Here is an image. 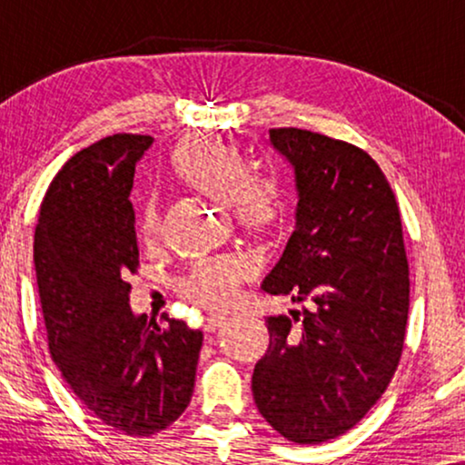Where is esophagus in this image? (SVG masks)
I'll return each instance as SVG.
<instances>
[{
	"mask_svg": "<svg viewBox=\"0 0 465 465\" xmlns=\"http://www.w3.org/2000/svg\"><path fill=\"white\" fill-rule=\"evenodd\" d=\"M224 322H226L224 313H209L205 317V330L207 332H215V330H218Z\"/></svg>",
	"mask_w": 465,
	"mask_h": 465,
	"instance_id": "obj_1",
	"label": "esophagus"
}]
</instances>
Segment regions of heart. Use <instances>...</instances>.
I'll return each mask as SVG.
<instances>
[{"label": "heart", "mask_w": 465, "mask_h": 465, "mask_svg": "<svg viewBox=\"0 0 465 465\" xmlns=\"http://www.w3.org/2000/svg\"><path fill=\"white\" fill-rule=\"evenodd\" d=\"M173 171L188 186L232 205L234 218L250 231H266L283 209V190L271 171H250L237 145L215 137H194L173 152ZM161 232V213L154 199L145 201L139 218V237L145 243ZM258 271V260L245 252H228L194 260L177 290L199 307L220 309L239 296L241 285Z\"/></svg>", "instance_id": "obj_1"}]
</instances>
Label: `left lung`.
Wrapping results in <instances>:
<instances>
[{"label":"left lung","instance_id":"1","mask_svg":"<svg viewBox=\"0 0 465 465\" xmlns=\"http://www.w3.org/2000/svg\"><path fill=\"white\" fill-rule=\"evenodd\" d=\"M269 135L294 169L298 205L296 231L262 290L311 309L266 317L271 342L252 391L283 438L320 444L351 430L396 372L409 260L396 196L364 150L292 126Z\"/></svg>","mask_w":465,"mask_h":465}]
</instances>
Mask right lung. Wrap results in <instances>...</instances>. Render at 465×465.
Segmentation results:
<instances>
[{
    "instance_id": "obj_1",
    "label": "right lung",
    "mask_w": 465,
    "mask_h": 465,
    "mask_svg": "<svg viewBox=\"0 0 465 465\" xmlns=\"http://www.w3.org/2000/svg\"><path fill=\"white\" fill-rule=\"evenodd\" d=\"M150 135H118L80 150L50 182L34 262L48 349L61 377L107 428L152 436L193 398L201 330L148 322L129 307L139 247L129 201Z\"/></svg>"
}]
</instances>
